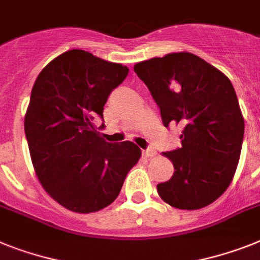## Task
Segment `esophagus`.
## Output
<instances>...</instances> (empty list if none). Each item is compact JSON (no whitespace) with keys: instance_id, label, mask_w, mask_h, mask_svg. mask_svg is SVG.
<instances>
[{"instance_id":"1","label":"esophagus","mask_w":260,"mask_h":260,"mask_svg":"<svg viewBox=\"0 0 260 260\" xmlns=\"http://www.w3.org/2000/svg\"><path fill=\"white\" fill-rule=\"evenodd\" d=\"M143 154L145 157H153L156 156V150H154L153 148H148V149L143 150Z\"/></svg>"}]
</instances>
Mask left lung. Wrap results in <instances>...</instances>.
<instances>
[{
	"label": "left lung",
	"mask_w": 260,
	"mask_h": 260,
	"mask_svg": "<svg viewBox=\"0 0 260 260\" xmlns=\"http://www.w3.org/2000/svg\"><path fill=\"white\" fill-rule=\"evenodd\" d=\"M137 76L160 107L165 126L181 124V148L165 152L174 173L157 185L161 200L197 210L214 202L233 181L245 120L228 76L191 52H172L136 63Z\"/></svg>",
	"instance_id": "8db88e82"
}]
</instances>
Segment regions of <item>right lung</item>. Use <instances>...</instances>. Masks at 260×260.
<instances>
[{"mask_svg":"<svg viewBox=\"0 0 260 260\" xmlns=\"http://www.w3.org/2000/svg\"><path fill=\"white\" fill-rule=\"evenodd\" d=\"M128 67L69 50L39 73L25 115L37 177L50 197L75 213H95L119 196L141 156L132 141L107 143L92 123ZM104 124H102L103 126Z\"/></svg>","mask_w":260,"mask_h":260,"instance_id":"right-lung-1","label":"right lung"}]
</instances>
